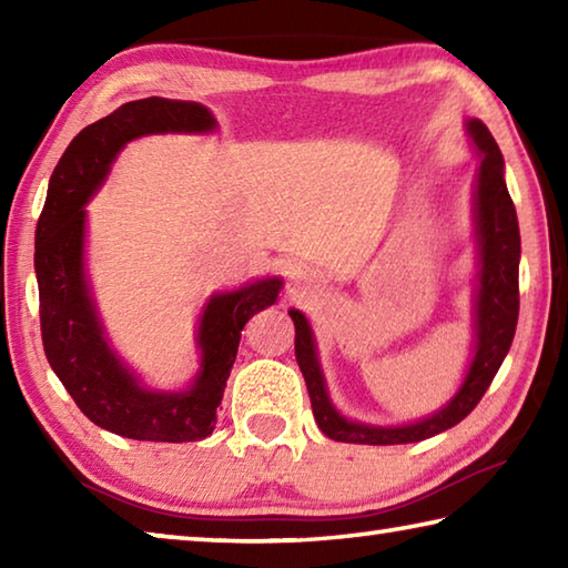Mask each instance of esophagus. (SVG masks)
Masks as SVG:
<instances>
[{
	"label": "esophagus",
	"instance_id": "esophagus-1",
	"mask_svg": "<svg viewBox=\"0 0 568 568\" xmlns=\"http://www.w3.org/2000/svg\"><path fill=\"white\" fill-rule=\"evenodd\" d=\"M318 283V275H315L313 267L297 265L291 271V293H307L311 287Z\"/></svg>",
	"mask_w": 568,
	"mask_h": 568
}]
</instances>
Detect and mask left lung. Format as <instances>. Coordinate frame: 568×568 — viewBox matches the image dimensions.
Instances as JSON below:
<instances>
[{
    "label": "left lung",
    "instance_id": "obj_1",
    "mask_svg": "<svg viewBox=\"0 0 568 568\" xmlns=\"http://www.w3.org/2000/svg\"><path fill=\"white\" fill-rule=\"evenodd\" d=\"M466 128L480 155L474 192L478 240V287L474 303L476 348L464 386L458 388L456 396L434 416L408 423V426H368L361 420H348L335 410L328 390H325L311 323L305 321L301 311H291L295 323V361L303 371L315 423L325 436L341 440V444H416V440H426L440 430L454 428L478 406V400L484 398L498 368H501L508 348H511L518 321V257H521L516 207L511 195H508L504 155L494 134L480 120H468Z\"/></svg>",
    "mask_w": 568,
    "mask_h": 568
}]
</instances>
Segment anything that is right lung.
Segmentation results:
<instances>
[{
	"label": "right lung",
	"mask_w": 568,
	"mask_h": 568,
	"mask_svg": "<svg viewBox=\"0 0 568 568\" xmlns=\"http://www.w3.org/2000/svg\"><path fill=\"white\" fill-rule=\"evenodd\" d=\"M210 130H215V118L197 102L148 98L122 104L70 142L52 172L37 220L34 273L47 361L77 408L100 428L124 438L185 444L213 434L240 333L257 311L277 301L283 287L281 277H265L210 297L195 338L200 371L187 390L140 386L104 338L82 263L84 203L130 140L155 132Z\"/></svg>",
	"instance_id": "obj_1"
}]
</instances>
